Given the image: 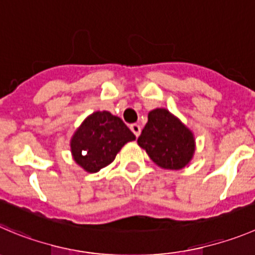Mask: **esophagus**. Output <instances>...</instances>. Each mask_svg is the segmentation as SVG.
I'll use <instances>...</instances> for the list:
<instances>
[{"mask_svg": "<svg viewBox=\"0 0 255 255\" xmlns=\"http://www.w3.org/2000/svg\"><path fill=\"white\" fill-rule=\"evenodd\" d=\"M129 128H130V130L134 133L135 137H138V135L141 134V126L137 125V123H134V125H130Z\"/></svg>", "mask_w": 255, "mask_h": 255, "instance_id": "obj_1", "label": "esophagus"}]
</instances>
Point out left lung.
<instances>
[{
  "instance_id": "left-lung-1",
  "label": "left lung",
  "mask_w": 255,
  "mask_h": 255,
  "mask_svg": "<svg viewBox=\"0 0 255 255\" xmlns=\"http://www.w3.org/2000/svg\"><path fill=\"white\" fill-rule=\"evenodd\" d=\"M137 142L157 166L167 170L184 168L195 152L194 133L165 108L149 112Z\"/></svg>"
}]
</instances>
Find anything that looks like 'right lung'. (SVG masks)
<instances>
[{
  "instance_id": "1",
  "label": "right lung",
  "mask_w": 255,
  "mask_h": 255,
  "mask_svg": "<svg viewBox=\"0 0 255 255\" xmlns=\"http://www.w3.org/2000/svg\"><path fill=\"white\" fill-rule=\"evenodd\" d=\"M135 135L120 117L109 112H94L75 130L70 141L74 161L87 172H98L112 163L117 153Z\"/></svg>"
}]
</instances>
